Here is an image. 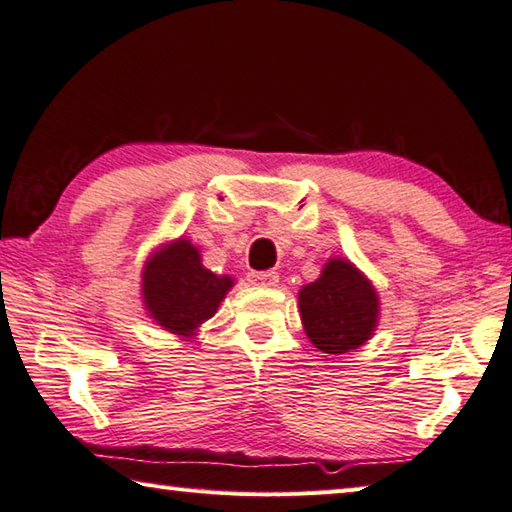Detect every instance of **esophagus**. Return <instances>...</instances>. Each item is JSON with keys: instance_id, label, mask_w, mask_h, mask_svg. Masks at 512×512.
Here are the masks:
<instances>
[{"instance_id": "34e87169", "label": "esophagus", "mask_w": 512, "mask_h": 512, "mask_svg": "<svg viewBox=\"0 0 512 512\" xmlns=\"http://www.w3.org/2000/svg\"><path fill=\"white\" fill-rule=\"evenodd\" d=\"M250 282L259 284V286H277L280 282V275L275 271H257V273H250Z\"/></svg>"}]
</instances>
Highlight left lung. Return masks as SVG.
<instances>
[{"label": "left lung", "instance_id": "8db88e82", "mask_svg": "<svg viewBox=\"0 0 512 512\" xmlns=\"http://www.w3.org/2000/svg\"><path fill=\"white\" fill-rule=\"evenodd\" d=\"M297 300L306 336L324 353H347L374 336L376 288L349 259H329L318 280L300 288Z\"/></svg>", "mask_w": 512, "mask_h": 512}]
</instances>
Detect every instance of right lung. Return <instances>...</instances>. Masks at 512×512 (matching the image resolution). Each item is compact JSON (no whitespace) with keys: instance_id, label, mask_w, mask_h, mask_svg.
<instances>
[{"instance_id":"right-lung-1","label":"right lung","mask_w":512,"mask_h":512,"mask_svg":"<svg viewBox=\"0 0 512 512\" xmlns=\"http://www.w3.org/2000/svg\"><path fill=\"white\" fill-rule=\"evenodd\" d=\"M232 288V277L215 275L201 264L190 239H176L154 250L143 268V304L165 331L192 338L217 313Z\"/></svg>"}]
</instances>
